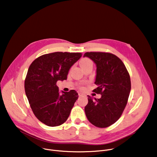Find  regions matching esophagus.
Listing matches in <instances>:
<instances>
[{
    "instance_id": "esophagus-1",
    "label": "esophagus",
    "mask_w": 157,
    "mask_h": 157,
    "mask_svg": "<svg viewBox=\"0 0 157 157\" xmlns=\"http://www.w3.org/2000/svg\"><path fill=\"white\" fill-rule=\"evenodd\" d=\"M78 95H79V97L82 96V95H83V94H82V93H81V92H78Z\"/></svg>"
}]
</instances>
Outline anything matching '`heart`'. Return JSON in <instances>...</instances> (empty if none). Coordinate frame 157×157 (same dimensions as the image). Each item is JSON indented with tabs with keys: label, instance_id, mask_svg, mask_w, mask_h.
<instances>
[{
	"label": "heart",
	"instance_id": "1",
	"mask_svg": "<svg viewBox=\"0 0 157 157\" xmlns=\"http://www.w3.org/2000/svg\"><path fill=\"white\" fill-rule=\"evenodd\" d=\"M89 64H92V61L90 59L87 58V57L82 59L80 62V65H81V67H86Z\"/></svg>",
	"mask_w": 157,
	"mask_h": 157
}]
</instances>
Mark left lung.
<instances>
[{"label":"left lung","mask_w":157,"mask_h":157,"mask_svg":"<svg viewBox=\"0 0 157 157\" xmlns=\"http://www.w3.org/2000/svg\"><path fill=\"white\" fill-rule=\"evenodd\" d=\"M84 57L97 65L95 84L98 87L93 92L101 95L99 99L87 95L86 117L97 127H108L119 120L127 104L131 90L129 73L123 62L112 53L87 52Z\"/></svg>","instance_id":"left-lung-1"}]
</instances>
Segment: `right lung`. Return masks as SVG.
Returning a JSON list of instances; mask_svg holds the SVG:
<instances>
[{"instance_id":"1","label":"right lung","mask_w":157,"mask_h":157,"mask_svg":"<svg viewBox=\"0 0 157 157\" xmlns=\"http://www.w3.org/2000/svg\"><path fill=\"white\" fill-rule=\"evenodd\" d=\"M82 53L55 52L35 59L28 69L24 89L35 117L49 127H57L68 119L79 96L71 90L60 95L56 83L66 80L71 67Z\"/></svg>"}]
</instances>
